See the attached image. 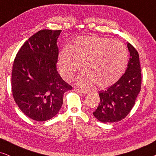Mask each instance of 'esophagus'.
Masks as SVG:
<instances>
[{
  "instance_id": "1",
  "label": "esophagus",
  "mask_w": 156,
  "mask_h": 156,
  "mask_svg": "<svg viewBox=\"0 0 156 156\" xmlns=\"http://www.w3.org/2000/svg\"><path fill=\"white\" fill-rule=\"evenodd\" d=\"M74 91H77L79 93H82V94H88L89 92V90H84V89H81L79 88H74Z\"/></svg>"
}]
</instances>
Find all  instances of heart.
<instances>
[{
  "label": "heart",
  "instance_id": "b5f03b06",
  "mask_svg": "<svg viewBox=\"0 0 156 156\" xmlns=\"http://www.w3.org/2000/svg\"><path fill=\"white\" fill-rule=\"evenodd\" d=\"M128 60L129 52L123 43L96 36L79 37L58 54L59 72L66 80H72L82 65L84 72L77 78L82 87L95 84L106 88L115 84L124 73Z\"/></svg>",
  "mask_w": 156,
  "mask_h": 156
}]
</instances>
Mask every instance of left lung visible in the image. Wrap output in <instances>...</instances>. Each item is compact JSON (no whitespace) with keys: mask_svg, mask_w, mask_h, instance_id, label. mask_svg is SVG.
I'll return each instance as SVG.
<instances>
[{"mask_svg":"<svg viewBox=\"0 0 156 156\" xmlns=\"http://www.w3.org/2000/svg\"><path fill=\"white\" fill-rule=\"evenodd\" d=\"M130 58L123 76L106 90L100 91V102L94 116L103 123L122 120L133 107L141 87V71L139 55L135 48L127 42Z\"/></svg>","mask_w":156,"mask_h":156,"instance_id":"1","label":"left lung"}]
</instances>
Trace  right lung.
I'll return each instance as SVG.
<instances>
[{"label": "right lung", "instance_id": "right-lung-1", "mask_svg": "<svg viewBox=\"0 0 156 156\" xmlns=\"http://www.w3.org/2000/svg\"><path fill=\"white\" fill-rule=\"evenodd\" d=\"M62 30L44 29L32 35L17 53L12 91L20 109L33 120L48 121L59 112L63 96L71 90L57 72V38Z\"/></svg>", "mask_w": 156, "mask_h": 156}]
</instances>
